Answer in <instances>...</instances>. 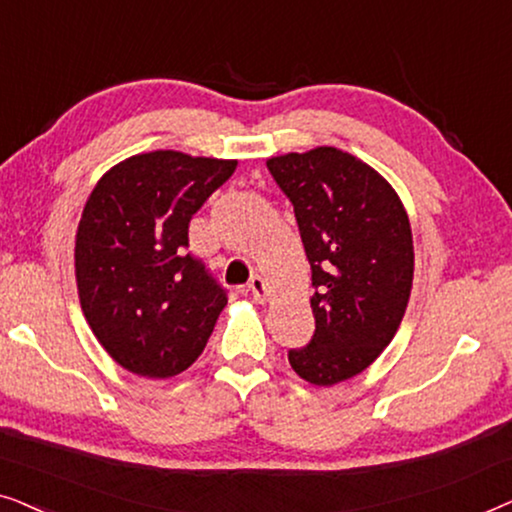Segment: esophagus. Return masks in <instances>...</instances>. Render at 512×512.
<instances>
[{"label": "esophagus", "instance_id": "esophagus-1", "mask_svg": "<svg viewBox=\"0 0 512 512\" xmlns=\"http://www.w3.org/2000/svg\"><path fill=\"white\" fill-rule=\"evenodd\" d=\"M249 291H251V296H254V300H258V303H265V300H268V284H265V279L261 275L251 277Z\"/></svg>", "mask_w": 512, "mask_h": 512}]
</instances>
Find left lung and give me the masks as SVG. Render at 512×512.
<instances>
[{
	"mask_svg": "<svg viewBox=\"0 0 512 512\" xmlns=\"http://www.w3.org/2000/svg\"><path fill=\"white\" fill-rule=\"evenodd\" d=\"M268 170L312 268L314 335L289 363L331 387L363 373L401 326L415 272L408 214L382 174L333 146L270 158Z\"/></svg>",
	"mask_w": 512,
	"mask_h": 512,
	"instance_id": "1",
	"label": "left lung"
}]
</instances>
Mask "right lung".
Masks as SVG:
<instances>
[{"instance_id":"obj_1","label":"right lung","mask_w":512,"mask_h":512,"mask_svg":"<svg viewBox=\"0 0 512 512\" xmlns=\"http://www.w3.org/2000/svg\"><path fill=\"white\" fill-rule=\"evenodd\" d=\"M237 160L139 153L111 167L76 230L81 310L118 366L163 380L205 349L226 291L188 254V223Z\"/></svg>"}]
</instances>
